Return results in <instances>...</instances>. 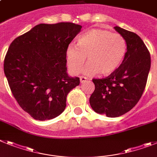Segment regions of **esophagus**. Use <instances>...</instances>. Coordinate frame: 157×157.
I'll return each mask as SVG.
<instances>
[{
    "instance_id": "obj_1",
    "label": "esophagus",
    "mask_w": 157,
    "mask_h": 157,
    "mask_svg": "<svg viewBox=\"0 0 157 157\" xmlns=\"http://www.w3.org/2000/svg\"><path fill=\"white\" fill-rule=\"evenodd\" d=\"M87 80V78L86 77H83V76H81L80 77V82H81V83H84V82H86V81Z\"/></svg>"
}]
</instances>
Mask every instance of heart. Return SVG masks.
Returning <instances> with one entry per match:
<instances>
[{"mask_svg": "<svg viewBox=\"0 0 157 157\" xmlns=\"http://www.w3.org/2000/svg\"><path fill=\"white\" fill-rule=\"evenodd\" d=\"M125 53L126 42L120 34L93 29L78 37V45L70 44L66 50V59L73 75L80 71L87 56L89 63L82 71L84 75L101 73L102 75H108L118 68Z\"/></svg>", "mask_w": 157, "mask_h": 157, "instance_id": "heart-1", "label": "heart"}]
</instances>
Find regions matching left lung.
I'll return each instance as SVG.
<instances>
[{
    "mask_svg": "<svg viewBox=\"0 0 157 157\" xmlns=\"http://www.w3.org/2000/svg\"><path fill=\"white\" fill-rule=\"evenodd\" d=\"M114 29L126 42L122 63L110 75L93 79L94 91L90 98L92 109L109 117H117L132 109L145 88L151 67L148 48L139 36L115 26Z\"/></svg>",
    "mask_w": 157,
    "mask_h": 157,
    "instance_id": "8db88e82",
    "label": "left lung"
}]
</instances>
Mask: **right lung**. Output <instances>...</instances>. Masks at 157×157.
Returning a JSON list of instances; mask_svg holds the SVG:
<instances>
[{
  "instance_id": "obj_1",
  "label": "right lung",
  "mask_w": 157,
  "mask_h": 157,
  "mask_svg": "<svg viewBox=\"0 0 157 157\" xmlns=\"http://www.w3.org/2000/svg\"><path fill=\"white\" fill-rule=\"evenodd\" d=\"M81 29L73 23L40 24L9 46L5 75L20 106L36 120L58 117L68 93L79 85V78L67 72L66 50Z\"/></svg>"
}]
</instances>
